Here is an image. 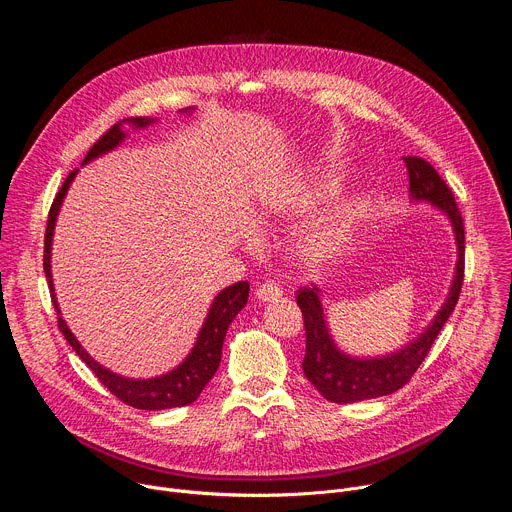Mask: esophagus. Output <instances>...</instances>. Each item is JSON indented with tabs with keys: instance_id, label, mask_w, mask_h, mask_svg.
I'll return each instance as SVG.
<instances>
[{
	"instance_id": "1",
	"label": "esophagus",
	"mask_w": 512,
	"mask_h": 512,
	"mask_svg": "<svg viewBox=\"0 0 512 512\" xmlns=\"http://www.w3.org/2000/svg\"><path fill=\"white\" fill-rule=\"evenodd\" d=\"M281 294H283L281 287H279L277 283H273V281H267V283H263V285H259V287L255 289V298H257L259 302L277 300Z\"/></svg>"
}]
</instances>
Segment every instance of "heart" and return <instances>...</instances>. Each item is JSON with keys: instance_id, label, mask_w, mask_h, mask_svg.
Listing matches in <instances>:
<instances>
[{"instance_id": "b5f03b06", "label": "heart", "mask_w": 512, "mask_h": 512, "mask_svg": "<svg viewBox=\"0 0 512 512\" xmlns=\"http://www.w3.org/2000/svg\"><path fill=\"white\" fill-rule=\"evenodd\" d=\"M328 192L326 184H316L310 190L298 194L296 198H285V200H277L269 204V212L283 216V214H291V212H300L306 210L308 206L320 202ZM350 231V216L344 210H338L334 214H328L324 218H320L318 223H314L312 227H308L298 243V251L304 259L308 261H322L326 257H330L332 253H336L346 235Z\"/></svg>"}]
</instances>
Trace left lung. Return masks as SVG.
Segmentation results:
<instances>
[{
  "label": "left lung",
  "mask_w": 512,
  "mask_h": 512,
  "mask_svg": "<svg viewBox=\"0 0 512 512\" xmlns=\"http://www.w3.org/2000/svg\"><path fill=\"white\" fill-rule=\"evenodd\" d=\"M403 162L409 172L411 198L431 202L435 208H440L454 227L458 245L454 283L450 287L446 304L423 330V334H419V338L409 346L379 358H354L338 350L324 320L320 289L316 285L300 287L298 306L302 310L306 328V356L302 362L304 375L320 391V395L332 403L375 399L391 395L407 385L419 369V364L425 360L433 340L442 332L460 298L464 283V221L460 208L448 184L429 162L417 156H407Z\"/></svg>",
  "instance_id": "obj_1"
}]
</instances>
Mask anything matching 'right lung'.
<instances>
[{
  "label": "right lung",
  "mask_w": 512,
  "mask_h": 512,
  "mask_svg": "<svg viewBox=\"0 0 512 512\" xmlns=\"http://www.w3.org/2000/svg\"><path fill=\"white\" fill-rule=\"evenodd\" d=\"M186 113L190 109H184ZM123 123H129L133 127H148L150 123H154V119L148 117H131L125 121L115 123L111 129H107L97 141L93 148L89 150V154L85 156V162H91L93 158L111 152L113 148L123 141L125 133H123ZM79 170H72L62 188L58 190L50 212H48V223H46V235H44V273L48 279V287L52 294V304L54 310L58 314V328L64 334L66 342L72 346L87 367L95 373V377L125 405H131L135 409H145V411H160V409H172V407H182V405H190L198 399V395L202 393V389L206 387V383L214 377L218 364H221V354H223V342L227 336V328L233 322V318L245 308L247 298H249V283L247 281H237L229 287H225L221 294H218L208 310V316L200 328V334L196 338V344L192 348V352L186 356V360L176 367L174 371L156 377V379H125L119 377L111 371H107L105 367L97 360H93L89 356V352L79 344V340L75 338V334L70 332V328L66 326V322L60 316L58 304H56V296H54V287H52V271H50V249H52V235H54V225H56V216L60 210V204L64 200V194L72 182V178L77 176Z\"/></svg>",
  "instance_id": "1"
}]
</instances>
